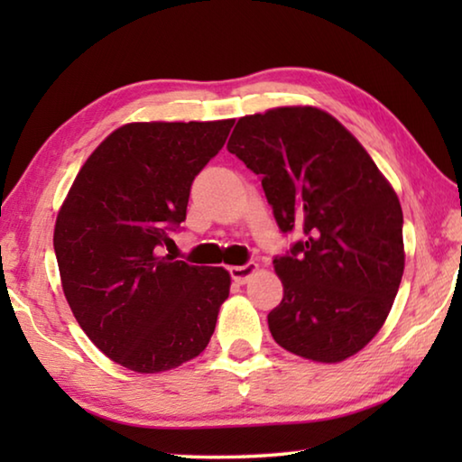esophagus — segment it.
<instances>
[{"instance_id": "obj_1", "label": "esophagus", "mask_w": 462, "mask_h": 462, "mask_svg": "<svg viewBox=\"0 0 462 462\" xmlns=\"http://www.w3.org/2000/svg\"><path fill=\"white\" fill-rule=\"evenodd\" d=\"M256 271H259V264H256L254 261H248L246 264H240V267H230V275L234 279V283L245 285Z\"/></svg>"}]
</instances>
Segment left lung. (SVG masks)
I'll list each match as a JSON object with an SVG mask.
<instances>
[{"label": "left lung", "instance_id": "left-lung-1", "mask_svg": "<svg viewBox=\"0 0 462 462\" xmlns=\"http://www.w3.org/2000/svg\"><path fill=\"white\" fill-rule=\"evenodd\" d=\"M228 151L261 177L279 230L301 240L275 256L283 300L273 338L318 363L356 355L381 330L403 275L400 199L361 143L310 106L245 116Z\"/></svg>", "mask_w": 462, "mask_h": 462}]
</instances>
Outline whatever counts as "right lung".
I'll list each match as a JSON object with an SVG mask.
<instances>
[{"label":"right lung","mask_w":462,"mask_h":462,"mask_svg":"<svg viewBox=\"0 0 462 462\" xmlns=\"http://www.w3.org/2000/svg\"><path fill=\"white\" fill-rule=\"evenodd\" d=\"M234 120L134 122L85 161L54 224L62 291L89 340L136 373L203 353L230 273L161 254L185 222L195 175L222 151Z\"/></svg>","instance_id":"right-lung-1"}]
</instances>
